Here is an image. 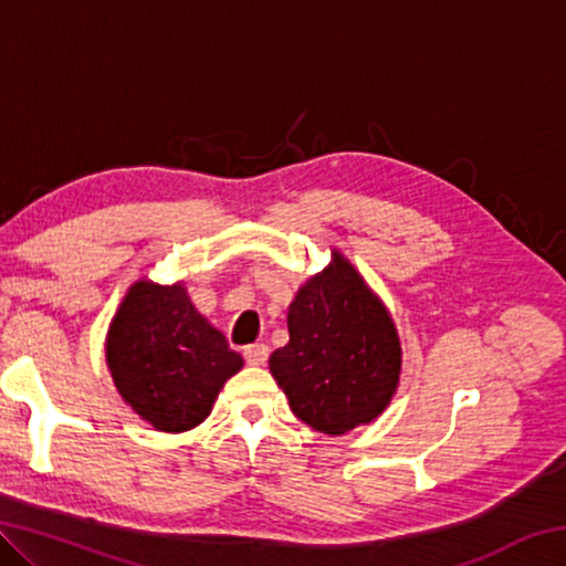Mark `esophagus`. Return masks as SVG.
I'll return each instance as SVG.
<instances>
[{
    "label": "esophagus",
    "mask_w": 566,
    "mask_h": 566,
    "mask_svg": "<svg viewBox=\"0 0 566 566\" xmlns=\"http://www.w3.org/2000/svg\"><path fill=\"white\" fill-rule=\"evenodd\" d=\"M244 359L247 364H252V367H262V364L270 359V347H266V344H249V347H244Z\"/></svg>",
    "instance_id": "1"
}]
</instances>
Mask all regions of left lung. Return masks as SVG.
I'll use <instances>...</instances> for the list:
<instances>
[{
	"label": "left lung",
	"instance_id": "1",
	"mask_svg": "<svg viewBox=\"0 0 566 566\" xmlns=\"http://www.w3.org/2000/svg\"><path fill=\"white\" fill-rule=\"evenodd\" d=\"M286 327L290 342L272 354L270 371L304 424L347 434L385 411L399 385V337L387 306L339 252L300 286Z\"/></svg>",
	"mask_w": 566,
	"mask_h": 566
}]
</instances>
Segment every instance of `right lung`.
Wrapping results in <instances>:
<instances>
[{
  "label": "right lung",
  "instance_id": "obj_1",
  "mask_svg": "<svg viewBox=\"0 0 566 566\" xmlns=\"http://www.w3.org/2000/svg\"><path fill=\"white\" fill-rule=\"evenodd\" d=\"M107 364L114 387L142 419L159 432H187L209 417L244 359L197 312L185 284L139 280L112 319Z\"/></svg>",
  "mask_w": 566,
  "mask_h": 566
}]
</instances>
